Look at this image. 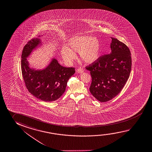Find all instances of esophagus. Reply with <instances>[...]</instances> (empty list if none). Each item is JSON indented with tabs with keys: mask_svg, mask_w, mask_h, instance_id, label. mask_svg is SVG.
<instances>
[{
	"mask_svg": "<svg viewBox=\"0 0 152 152\" xmlns=\"http://www.w3.org/2000/svg\"><path fill=\"white\" fill-rule=\"evenodd\" d=\"M76 72H77V73H80H80H83V72H84V69H83V68L80 67L78 69H77Z\"/></svg>",
	"mask_w": 152,
	"mask_h": 152,
	"instance_id": "esophagus-1",
	"label": "esophagus"
}]
</instances>
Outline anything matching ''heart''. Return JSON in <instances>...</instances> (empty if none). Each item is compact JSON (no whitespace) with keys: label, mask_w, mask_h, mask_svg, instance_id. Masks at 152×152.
<instances>
[{"label":"heart","mask_w":152,"mask_h":152,"mask_svg":"<svg viewBox=\"0 0 152 152\" xmlns=\"http://www.w3.org/2000/svg\"><path fill=\"white\" fill-rule=\"evenodd\" d=\"M74 52H79L80 57L87 63L96 61L100 57L101 45L97 37L90 35L76 36L67 40L65 47L60 50L62 57L71 62L75 57Z\"/></svg>","instance_id":"obj_1"}]
</instances>
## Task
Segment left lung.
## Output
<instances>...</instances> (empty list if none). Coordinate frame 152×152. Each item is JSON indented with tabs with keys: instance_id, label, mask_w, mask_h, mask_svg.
Returning <instances> with one entry per match:
<instances>
[{
	"instance_id": "8db88e82",
	"label": "left lung",
	"mask_w": 152,
	"mask_h": 152,
	"mask_svg": "<svg viewBox=\"0 0 152 152\" xmlns=\"http://www.w3.org/2000/svg\"><path fill=\"white\" fill-rule=\"evenodd\" d=\"M111 38V51L109 54L100 57L86 67L92 77L90 92L101 102L112 100L121 92L132 69L129 48L117 39Z\"/></svg>"
}]
</instances>
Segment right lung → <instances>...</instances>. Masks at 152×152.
Masks as SVG:
<instances>
[{
    "instance_id": "add662e5",
    "label": "right lung",
    "mask_w": 152,
    "mask_h": 152,
    "mask_svg": "<svg viewBox=\"0 0 152 152\" xmlns=\"http://www.w3.org/2000/svg\"><path fill=\"white\" fill-rule=\"evenodd\" d=\"M39 37L30 40L23 50L21 69L25 86L28 91L38 99L45 102L58 100L65 92L68 80L75 72L74 68L60 65L55 58L43 69L31 67L27 58L31 53L42 46V41Z\"/></svg>"
}]
</instances>
